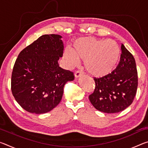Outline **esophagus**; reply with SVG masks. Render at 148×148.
Returning <instances> with one entry per match:
<instances>
[{
    "instance_id": "34e87169",
    "label": "esophagus",
    "mask_w": 148,
    "mask_h": 148,
    "mask_svg": "<svg viewBox=\"0 0 148 148\" xmlns=\"http://www.w3.org/2000/svg\"><path fill=\"white\" fill-rule=\"evenodd\" d=\"M84 74V72L82 71V70H77L76 72H75V74H74V76L76 77H78L79 76H82V74Z\"/></svg>"
}]
</instances>
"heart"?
<instances>
[{"label": "heart", "instance_id": "obj_1", "mask_svg": "<svg viewBox=\"0 0 148 148\" xmlns=\"http://www.w3.org/2000/svg\"><path fill=\"white\" fill-rule=\"evenodd\" d=\"M120 55L118 45L114 40L84 37L76 40L74 51L66 49L64 56L71 66L78 63V58L85 61L87 71L95 77L108 75L116 68Z\"/></svg>", "mask_w": 148, "mask_h": 148}]
</instances>
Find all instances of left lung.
I'll use <instances>...</instances> for the list:
<instances>
[{
	"label": "left lung",
	"instance_id": "left-lung-1",
	"mask_svg": "<svg viewBox=\"0 0 148 148\" xmlns=\"http://www.w3.org/2000/svg\"><path fill=\"white\" fill-rule=\"evenodd\" d=\"M121 53L117 66L111 73L94 77L95 87L89 96L95 108L104 113H117L133 102L138 87V72L132 55L121 44Z\"/></svg>",
	"mask_w": 148,
	"mask_h": 148
}]
</instances>
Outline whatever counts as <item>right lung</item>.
Listing matches in <instances>:
<instances>
[{"label":"right lung","instance_id":"right-lung-1","mask_svg":"<svg viewBox=\"0 0 148 148\" xmlns=\"http://www.w3.org/2000/svg\"><path fill=\"white\" fill-rule=\"evenodd\" d=\"M64 45L58 34H44L20 52L15 62L11 89L26 111L44 114L61 101L65 84L74 79L73 72L59 66Z\"/></svg>","mask_w":148,"mask_h":148}]
</instances>
